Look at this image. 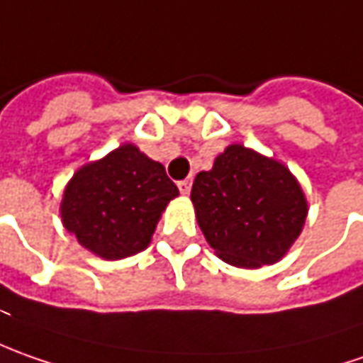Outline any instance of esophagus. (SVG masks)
<instances>
[{
    "label": "esophagus",
    "mask_w": 363,
    "mask_h": 363,
    "mask_svg": "<svg viewBox=\"0 0 363 363\" xmlns=\"http://www.w3.org/2000/svg\"><path fill=\"white\" fill-rule=\"evenodd\" d=\"M179 191H181L182 194L191 193V181H181V182H179Z\"/></svg>",
    "instance_id": "1"
}]
</instances>
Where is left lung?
Segmentation results:
<instances>
[{
	"label": "left lung",
	"instance_id": "left-lung-1",
	"mask_svg": "<svg viewBox=\"0 0 363 363\" xmlns=\"http://www.w3.org/2000/svg\"><path fill=\"white\" fill-rule=\"evenodd\" d=\"M191 201L206 243L241 269L281 261L309 211L301 184L281 160L237 143L194 177Z\"/></svg>",
	"mask_w": 363,
	"mask_h": 363
}]
</instances>
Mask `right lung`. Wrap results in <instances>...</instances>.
<instances>
[{
  "label": "right lung",
  "instance_id": "obj_1",
  "mask_svg": "<svg viewBox=\"0 0 363 363\" xmlns=\"http://www.w3.org/2000/svg\"><path fill=\"white\" fill-rule=\"evenodd\" d=\"M177 184L164 167L132 143L120 144L106 157L86 162L69 179L60 217L76 241L106 261L144 251Z\"/></svg>",
  "mask_w": 363,
  "mask_h": 363
}]
</instances>
